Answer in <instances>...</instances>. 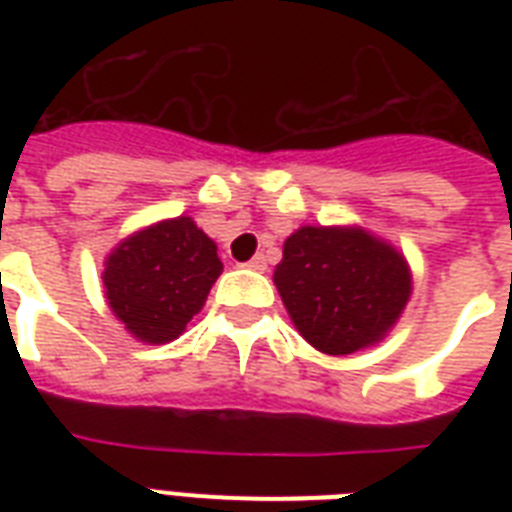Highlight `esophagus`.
<instances>
[{
    "label": "esophagus",
    "instance_id": "34e87169",
    "mask_svg": "<svg viewBox=\"0 0 512 512\" xmlns=\"http://www.w3.org/2000/svg\"><path fill=\"white\" fill-rule=\"evenodd\" d=\"M244 268H249V271L263 273L265 268H268V263H265V257H263V255H257V257H252L249 263H244Z\"/></svg>",
    "mask_w": 512,
    "mask_h": 512
}]
</instances>
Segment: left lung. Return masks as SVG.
<instances>
[{
	"instance_id": "left-lung-1",
	"label": "left lung",
	"mask_w": 512,
	"mask_h": 512,
	"mask_svg": "<svg viewBox=\"0 0 512 512\" xmlns=\"http://www.w3.org/2000/svg\"><path fill=\"white\" fill-rule=\"evenodd\" d=\"M273 284L295 329L327 356L388 337L412 297L404 252L361 225H300L284 241Z\"/></svg>"
}]
</instances>
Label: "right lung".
<instances>
[{
  "mask_svg": "<svg viewBox=\"0 0 512 512\" xmlns=\"http://www.w3.org/2000/svg\"><path fill=\"white\" fill-rule=\"evenodd\" d=\"M223 263L193 217H167L124 236L103 263V295L138 342L164 345L204 308Z\"/></svg>",
  "mask_w": 512,
  "mask_h": 512,
  "instance_id": "add662e5",
  "label": "right lung"
}]
</instances>
